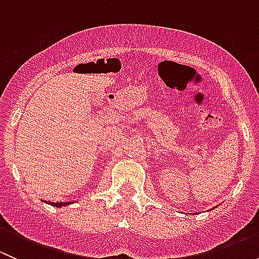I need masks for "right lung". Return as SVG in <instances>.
Returning <instances> with one entry per match:
<instances>
[{"mask_svg":"<svg viewBox=\"0 0 259 259\" xmlns=\"http://www.w3.org/2000/svg\"><path fill=\"white\" fill-rule=\"evenodd\" d=\"M48 203V204H50V205H54V207H57V208H62V207H66V205H69V204H72V203L74 202H46Z\"/></svg>","mask_w":259,"mask_h":259,"instance_id":"1","label":"right lung"}]
</instances>
